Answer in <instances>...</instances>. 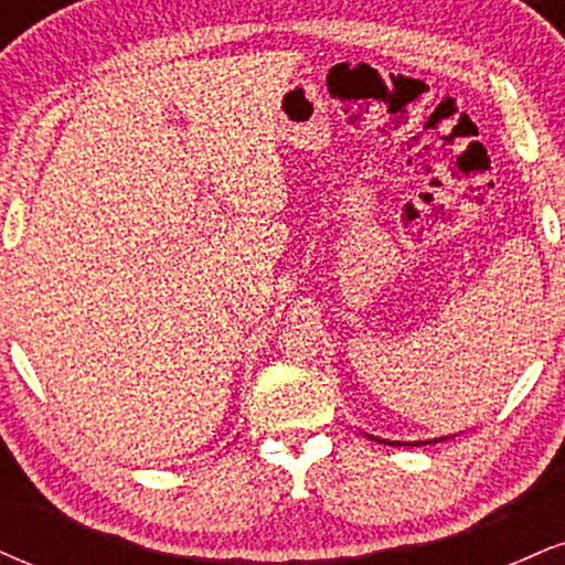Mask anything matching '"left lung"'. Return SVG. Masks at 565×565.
Here are the masks:
<instances>
[{"mask_svg":"<svg viewBox=\"0 0 565 565\" xmlns=\"http://www.w3.org/2000/svg\"><path fill=\"white\" fill-rule=\"evenodd\" d=\"M374 438V436H372ZM374 440H380V438H374ZM438 440V438H436ZM436 440H430V444H436ZM440 440H444V438H440ZM387 444H393V440H387ZM395 444H398V440H395ZM423 444H427V440H423ZM423 444H419V440H414V444L412 446H423ZM401 446V444H398Z\"/></svg>","mask_w":565,"mask_h":565,"instance_id":"left-lung-1","label":"left lung"}]
</instances>
